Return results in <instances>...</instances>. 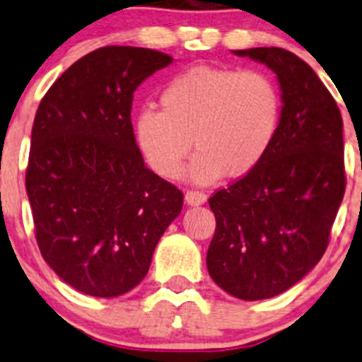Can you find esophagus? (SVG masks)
Listing matches in <instances>:
<instances>
[{
    "label": "esophagus",
    "mask_w": 362,
    "mask_h": 362,
    "mask_svg": "<svg viewBox=\"0 0 362 362\" xmlns=\"http://www.w3.org/2000/svg\"><path fill=\"white\" fill-rule=\"evenodd\" d=\"M206 202V194L202 191H187L185 192V203L187 204H203Z\"/></svg>",
    "instance_id": "1"
}]
</instances>
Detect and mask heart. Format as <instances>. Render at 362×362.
<instances>
[{
	"mask_svg": "<svg viewBox=\"0 0 362 362\" xmlns=\"http://www.w3.org/2000/svg\"><path fill=\"white\" fill-rule=\"evenodd\" d=\"M159 103L160 110L145 107L134 117L138 147L148 166L171 180L182 175L194 144L189 173L198 184L254 170L275 141L284 108L282 90L266 71L214 66L175 75Z\"/></svg>",
	"mask_w": 362,
	"mask_h": 362,
	"instance_id": "b5f03b06",
	"label": "heart"
}]
</instances>
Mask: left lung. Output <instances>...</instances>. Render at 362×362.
I'll return each instance as SVG.
<instances>
[{"instance_id":"1","label":"left lung","mask_w":362,"mask_h":362,"mask_svg":"<svg viewBox=\"0 0 362 362\" xmlns=\"http://www.w3.org/2000/svg\"><path fill=\"white\" fill-rule=\"evenodd\" d=\"M264 63L282 89V122L264 159L208 203L215 233L208 273L247 301L273 298L303 279L326 252L345 194L343 120L312 68L279 47L235 50Z\"/></svg>"}]
</instances>
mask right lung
Wrapping results in <instances>:
<instances>
[{"instance_id":"right-lung-1","label":"right lung","mask_w":362,"mask_h":362,"mask_svg":"<svg viewBox=\"0 0 362 362\" xmlns=\"http://www.w3.org/2000/svg\"><path fill=\"white\" fill-rule=\"evenodd\" d=\"M173 57L108 45L73 63L36 110L25 191L47 264L73 289L113 298L144 280L184 194L145 166L133 93Z\"/></svg>"}]
</instances>
